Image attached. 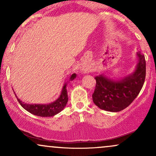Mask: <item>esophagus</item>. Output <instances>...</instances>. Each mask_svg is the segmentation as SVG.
Segmentation results:
<instances>
[{
	"instance_id": "1",
	"label": "esophagus",
	"mask_w": 156,
	"mask_h": 156,
	"mask_svg": "<svg viewBox=\"0 0 156 156\" xmlns=\"http://www.w3.org/2000/svg\"><path fill=\"white\" fill-rule=\"evenodd\" d=\"M81 71L83 73H87V71H88V68H87V67H81Z\"/></svg>"
}]
</instances>
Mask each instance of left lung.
<instances>
[{
	"label": "left lung",
	"instance_id": "left-lung-1",
	"mask_svg": "<svg viewBox=\"0 0 156 156\" xmlns=\"http://www.w3.org/2000/svg\"><path fill=\"white\" fill-rule=\"evenodd\" d=\"M139 58L135 71L119 80H112L103 75L95 77L96 86L92 100L103 110L118 112L123 110L134 101L140 92L146 76L144 55L137 53Z\"/></svg>",
	"mask_w": 156,
	"mask_h": 156
}]
</instances>
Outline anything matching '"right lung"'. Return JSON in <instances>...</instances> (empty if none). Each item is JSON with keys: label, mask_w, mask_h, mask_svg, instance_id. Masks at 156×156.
I'll return each instance as SVG.
<instances>
[{"label": "right lung", "mask_w": 156, "mask_h": 156, "mask_svg": "<svg viewBox=\"0 0 156 156\" xmlns=\"http://www.w3.org/2000/svg\"><path fill=\"white\" fill-rule=\"evenodd\" d=\"M76 77V73H73L72 76L69 77V80H74ZM66 88H67V83H64L59 98L56 101H55L51 103H49V104H27V103L18 99V98H17L16 94L15 96L20 103V104L21 105V106L23 108L26 109V111H28V112L31 113V114H33L34 115L39 116V117H53V116L59 113L61 111L63 110L64 107L67 105L68 97L67 91Z\"/></svg>", "instance_id": "add662e5"}]
</instances>
